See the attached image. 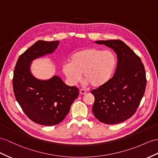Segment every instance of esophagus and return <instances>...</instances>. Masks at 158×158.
<instances>
[{
  "label": "esophagus",
  "mask_w": 158,
  "mask_h": 158,
  "mask_svg": "<svg viewBox=\"0 0 158 158\" xmlns=\"http://www.w3.org/2000/svg\"><path fill=\"white\" fill-rule=\"evenodd\" d=\"M80 94H85L86 93V91L84 89H80Z\"/></svg>",
  "instance_id": "1"
}]
</instances>
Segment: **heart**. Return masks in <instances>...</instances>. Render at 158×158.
Returning <instances> with one entry per match:
<instances>
[{"mask_svg":"<svg viewBox=\"0 0 158 158\" xmlns=\"http://www.w3.org/2000/svg\"><path fill=\"white\" fill-rule=\"evenodd\" d=\"M116 66L117 57L113 52L90 48L74 53L70 62L63 65L62 71L72 85L81 80L83 74L86 84L98 88L109 81Z\"/></svg>","mask_w":158,"mask_h":158,"instance_id":"heart-1","label":"heart"}]
</instances>
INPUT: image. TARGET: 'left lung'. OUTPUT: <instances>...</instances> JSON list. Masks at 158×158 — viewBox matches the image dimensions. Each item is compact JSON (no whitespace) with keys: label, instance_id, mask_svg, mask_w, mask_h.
Wrapping results in <instances>:
<instances>
[{"label":"left lung","instance_id":"left-lung-1","mask_svg":"<svg viewBox=\"0 0 158 158\" xmlns=\"http://www.w3.org/2000/svg\"><path fill=\"white\" fill-rule=\"evenodd\" d=\"M96 44L112 48L117 56V66L112 78L91 91L94 96L92 112L103 123L117 124L136 112L146 86V76L140 57L121 40H100Z\"/></svg>","mask_w":158,"mask_h":158}]
</instances>
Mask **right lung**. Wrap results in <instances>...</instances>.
<instances>
[{"label":"right lung","mask_w":158,"mask_h":158,"mask_svg":"<svg viewBox=\"0 0 158 158\" xmlns=\"http://www.w3.org/2000/svg\"><path fill=\"white\" fill-rule=\"evenodd\" d=\"M58 45L59 41H37L19 56L14 70L13 86L17 101L31 120L45 126L62 121L79 94L78 88L66 85L59 76L42 80L31 72L33 60L53 53Z\"/></svg>","instance_id":"1"}]
</instances>
